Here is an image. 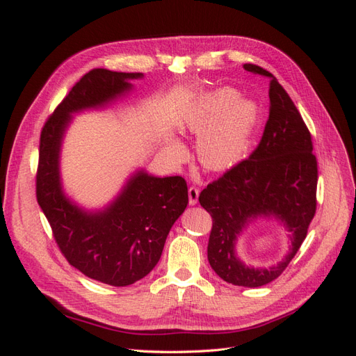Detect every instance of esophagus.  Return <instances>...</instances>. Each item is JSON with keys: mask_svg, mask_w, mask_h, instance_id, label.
<instances>
[{"mask_svg": "<svg viewBox=\"0 0 356 356\" xmlns=\"http://www.w3.org/2000/svg\"><path fill=\"white\" fill-rule=\"evenodd\" d=\"M199 188L196 186H191L188 188V200H190V204H196L197 203V199H199Z\"/></svg>", "mask_w": 356, "mask_h": 356, "instance_id": "1", "label": "esophagus"}]
</instances>
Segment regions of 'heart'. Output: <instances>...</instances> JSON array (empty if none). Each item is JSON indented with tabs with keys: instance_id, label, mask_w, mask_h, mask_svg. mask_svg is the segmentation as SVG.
<instances>
[{
	"instance_id": "obj_1",
	"label": "heart",
	"mask_w": 356,
	"mask_h": 356,
	"mask_svg": "<svg viewBox=\"0 0 356 356\" xmlns=\"http://www.w3.org/2000/svg\"><path fill=\"white\" fill-rule=\"evenodd\" d=\"M260 118V110L250 99H239V93L230 88L217 89L204 95L193 110L187 126L202 134L197 154L202 165L209 170H227L245 157ZM177 159L186 156L181 144L170 145Z\"/></svg>"
}]
</instances>
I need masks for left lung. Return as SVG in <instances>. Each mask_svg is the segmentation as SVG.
<instances>
[{
  "instance_id": "8db88e82",
  "label": "left lung",
  "mask_w": 356,
  "mask_h": 356,
  "mask_svg": "<svg viewBox=\"0 0 356 356\" xmlns=\"http://www.w3.org/2000/svg\"><path fill=\"white\" fill-rule=\"evenodd\" d=\"M243 68L270 79L261 141L250 159L209 182L199 202L212 217L208 260L213 272L229 284L257 288L281 276L306 239L316 212L318 161L303 117L275 75L254 63ZM258 214H276L291 232V252L276 268H245L234 255L238 233Z\"/></svg>"
}]
</instances>
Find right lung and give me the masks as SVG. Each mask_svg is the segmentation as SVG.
<instances>
[{"label": "right lung", "instance_id": "obj_1", "mask_svg": "<svg viewBox=\"0 0 356 356\" xmlns=\"http://www.w3.org/2000/svg\"><path fill=\"white\" fill-rule=\"evenodd\" d=\"M141 72L95 68L72 86L46 120L40 135L35 195L67 261L95 281L127 286L153 270L172 225L188 203L182 177H149L127 182L117 200L102 212L86 213L63 196L59 182V148L70 114L104 105L131 89Z\"/></svg>", "mask_w": 356, "mask_h": 356}]
</instances>
